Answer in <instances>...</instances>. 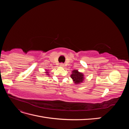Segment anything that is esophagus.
<instances>
[{
	"mask_svg": "<svg viewBox=\"0 0 129 129\" xmlns=\"http://www.w3.org/2000/svg\"><path fill=\"white\" fill-rule=\"evenodd\" d=\"M64 64L63 63H60V67H64Z\"/></svg>",
	"mask_w": 129,
	"mask_h": 129,
	"instance_id": "34e87169",
	"label": "esophagus"
}]
</instances>
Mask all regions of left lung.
Here are the masks:
<instances>
[{
  "label": "left lung",
  "instance_id": "1",
  "mask_svg": "<svg viewBox=\"0 0 129 129\" xmlns=\"http://www.w3.org/2000/svg\"><path fill=\"white\" fill-rule=\"evenodd\" d=\"M71 78L75 84H80L83 82L84 80V75L82 73L78 72L77 70H74L72 72Z\"/></svg>",
  "mask_w": 129,
  "mask_h": 129
}]
</instances>
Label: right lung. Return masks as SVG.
<instances>
[{
	"instance_id": "add662e5",
	"label": "right lung",
	"mask_w": 129,
	"mask_h": 129,
	"mask_svg": "<svg viewBox=\"0 0 129 129\" xmlns=\"http://www.w3.org/2000/svg\"><path fill=\"white\" fill-rule=\"evenodd\" d=\"M46 74H47V75H49V74H48V71H46Z\"/></svg>"
}]
</instances>
